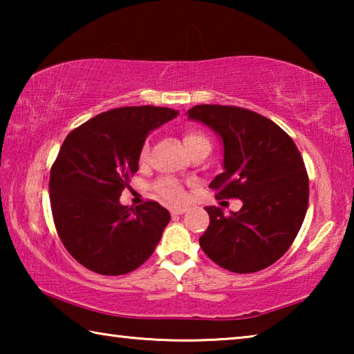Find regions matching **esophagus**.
<instances>
[{
    "instance_id": "obj_1",
    "label": "esophagus",
    "mask_w": 354,
    "mask_h": 354,
    "mask_svg": "<svg viewBox=\"0 0 354 354\" xmlns=\"http://www.w3.org/2000/svg\"><path fill=\"white\" fill-rule=\"evenodd\" d=\"M185 211H187V209H185V207H171L170 209V214L171 215H183Z\"/></svg>"
}]
</instances>
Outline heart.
I'll return each mask as SVG.
<instances>
[{"instance_id":"1","label":"heart","mask_w":354,"mask_h":354,"mask_svg":"<svg viewBox=\"0 0 354 354\" xmlns=\"http://www.w3.org/2000/svg\"><path fill=\"white\" fill-rule=\"evenodd\" d=\"M183 140H184L185 148H187L190 151V154L195 153L196 149H201V148L211 149V140L207 139V136L203 133V131L196 129V128L184 129ZM148 158H149V142L145 140V142H143V145L140 148V153H139V162L145 164ZM153 189H154L156 194L160 196V198H164L167 201H171V203L183 201L184 195H185L183 184L176 181L175 178H169V176L158 179Z\"/></svg>"}]
</instances>
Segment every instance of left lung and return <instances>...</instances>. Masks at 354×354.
<instances>
[{
	"label": "left lung",
	"mask_w": 354,
	"mask_h": 354,
	"mask_svg": "<svg viewBox=\"0 0 354 354\" xmlns=\"http://www.w3.org/2000/svg\"><path fill=\"white\" fill-rule=\"evenodd\" d=\"M189 118L223 140L225 171L209 184L215 198L243 201L231 215L206 207L201 250L234 273L270 267L290 248L308 209L309 178L297 145L277 123L243 107L198 104Z\"/></svg>",
	"instance_id": "8db88e82"
}]
</instances>
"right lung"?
I'll return each instance as SVG.
<instances>
[{"label": "right lung", "instance_id": "add662e5", "mask_svg": "<svg viewBox=\"0 0 354 354\" xmlns=\"http://www.w3.org/2000/svg\"><path fill=\"white\" fill-rule=\"evenodd\" d=\"M178 112L159 106L117 107L65 137L50 173V203L59 237L88 270L117 277L153 254L170 214L156 201L120 205L139 170L148 133Z\"/></svg>", "mask_w": 354, "mask_h": 354}]
</instances>
